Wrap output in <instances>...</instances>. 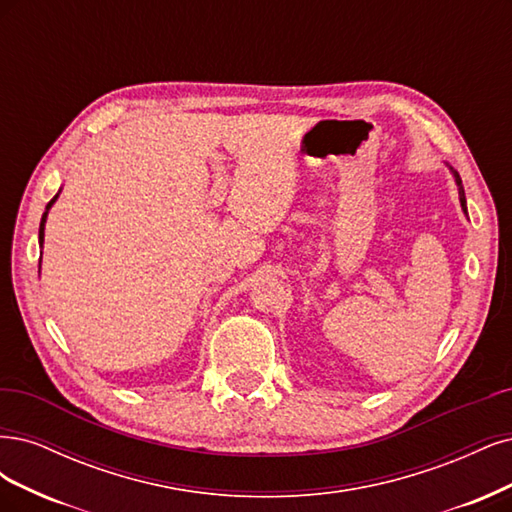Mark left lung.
Returning <instances> with one entry per match:
<instances>
[{"instance_id":"left-lung-1","label":"left lung","mask_w":512,"mask_h":512,"mask_svg":"<svg viewBox=\"0 0 512 512\" xmlns=\"http://www.w3.org/2000/svg\"><path fill=\"white\" fill-rule=\"evenodd\" d=\"M447 168L451 170V174H453V178H455V185H457V193H459V204H461V210H464V214L468 217V206H466V193H464V185H461V178H459V174L449 166L447 163Z\"/></svg>"}]
</instances>
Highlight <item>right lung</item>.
Masks as SVG:
<instances>
[{
    "label": "right lung",
    "instance_id": "obj_1",
    "mask_svg": "<svg viewBox=\"0 0 512 512\" xmlns=\"http://www.w3.org/2000/svg\"><path fill=\"white\" fill-rule=\"evenodd\" d=\"M59 193H61V189H59ZM59 193L53 197V200L51 202H48L46 204V210H44V214H42V221H40V234H38V240H40V246L44 244V225H46V217H48V210H51L53 208V204L57 202V197H59ZM40 263H42V257H40Z\"/></svg>",
    "mask_w": 512,
    "mask_h": 512
}]
</instances>
